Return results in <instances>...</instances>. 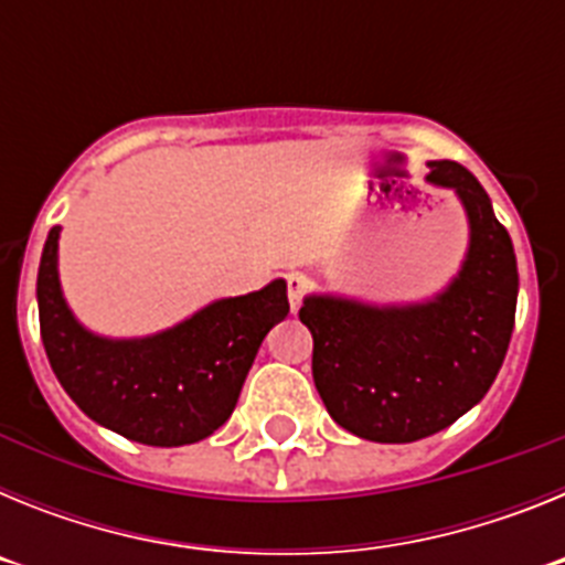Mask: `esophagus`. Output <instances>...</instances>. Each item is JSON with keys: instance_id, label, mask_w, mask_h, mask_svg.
Returning <instances> with one entry per match:
<instances>
[{"instance_id": "esophagus-1", "label": "esophagus", "mask_w": 565, "mask_h": 565, "mask_svg": "<svg viewBox=\"0 0 565 565\" xmlns=\"http://www.w3.org/2000/svg\"><path fill=\"white\" fill-rule=\"evenodd\" d=\"M306 277L299 271L288 274V302H291V311L297 313L299 306H302V297H306Z\"/></svg>"}]
</instances>
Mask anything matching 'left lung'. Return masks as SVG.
<instances>
[{
	"label": "left lung",
	"mask_w": 565,
	"mask_h": 565,
	"mask_svg": "<svg viewBox=\"0 0 565 565\" xmlns=\"http://www.w3.org/2000/svg\"><path fill=\"white\" fill-rule=\"evenodd\" d=\"M424 181L450 189L467 217L456 277L416 302L308 294L313 384L339 427L367 441L407 444L450 427L495 382L518 306V259L492 201L456 161L427 163Z\"/></svg>",
	"instance_id": "left-lung-1"
}]
</instances>
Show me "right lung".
Here are the masks:
<instances>
[{"instance_id":"right-lung-1","label":"right lung","mask_w":565,"mask_h":565,"mask_svg":"<svg viewBox=\"0 0 565 565\" xmlns=\"http://www.w3.org/2000/svg\"><path fill=\"white\" fill-rule=\"evenodd\" d=\"M53 226L39 263L36 299L50 367L89 418L129 441L183 447L228 422L259 344L288 317L286 279L243 297L212 299L172 328L113 339L67 306Z\"/></svg>"}]
</instances>
